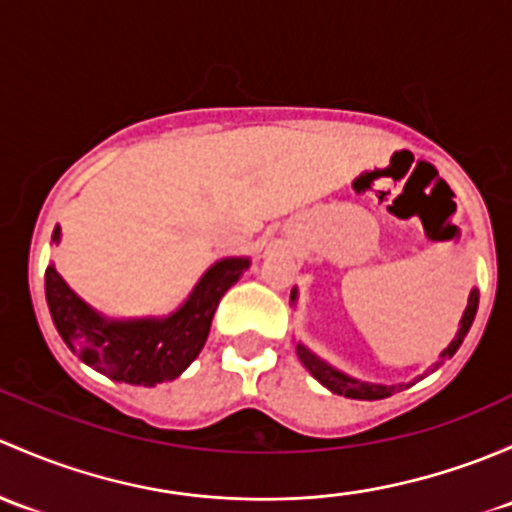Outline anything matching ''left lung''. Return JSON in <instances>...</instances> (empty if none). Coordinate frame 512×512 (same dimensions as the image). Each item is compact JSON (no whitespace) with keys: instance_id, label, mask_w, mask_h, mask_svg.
<instances>
[{"instance_id":"obj_1","label":"left lung","mask_w":512,"mask_h":512,"mask_svg":"<svg viewBox=\"0 0 512 512\" xmlns=\"http://www.w3.org/2000/svg\"><path fill=\"white\" fill-rule=\"evenodd\" d=\"M295 300H298V288H293L291 291V303L295 305ZM476 310H478V288H471V293H468V305L466 310H463L461 320H458V330H456V337L451 340V345L446 347L444 352L439 355V360L434 362V365L429 367V372H436L441 365H444L446 360H451L453 355H456V350L461 347L463 337L468 335V330H471L473 325V318H476ZM295 352H298L300 362H303V367L313 374L315 379H318L323 387H328L333 394H340V397H350V399H365V402H372V399H384V397H392L394 392H402V389L412 387L416 379H424L426 374H419V377L414 379V382H402V384H374V382H362V379L357 377H350V374H345L342 370H337V367L330 365V362H325L323 357L315 355L313 350H308V347L303 345V342H295Z\"/></svg>"}]
</instances>
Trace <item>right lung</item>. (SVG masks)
I'll return each mask as SVG.
<instances>
[{
	"mask_svg": "<svg viewBox=\"0 0 512 512\" xmlns=\"http://www.w3.org/2000/svg\"><path fill=\"white\" fill-rule=\"evenodd\" d=\"M51 241L61 244V226H56ZM249 266V256L219 258L172 313L145 318H110L100 313L63 281L54 266H49L46 303L68 350L88 367L115 382L155 387L177 379L197 360L221 295Z\"/></svg>",
	"mask_w": 512,
	"mask_h": 512,
	"instance_id": "add662e5",
	"label": "right lung"
}]
</instances>
